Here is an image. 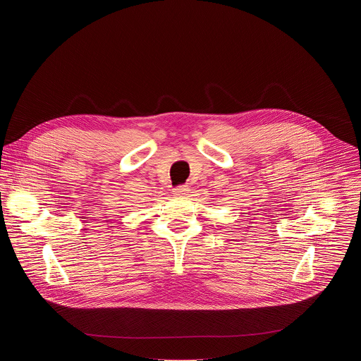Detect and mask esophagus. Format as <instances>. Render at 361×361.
I'll list each match as a JSON object with an SVG mask.
<instances>
[{
    "instance_id": "34e87169",
    "label": "esophagus",
    "mask_w": 361,
    "mask_h": 361,
    "mask_svg": "<svg viewBox=\"0 0 361 361\" xmlns=\"http://www.w3.org/2000/svg\"><path fill=\"white\" fill-rule=\"evenodd\" d=\"M188 191H190L188 185H181V187H178V188H174V190H173V194H174L177 198H185V197L188 195Z\"/></svg>"
}]
</instances>
